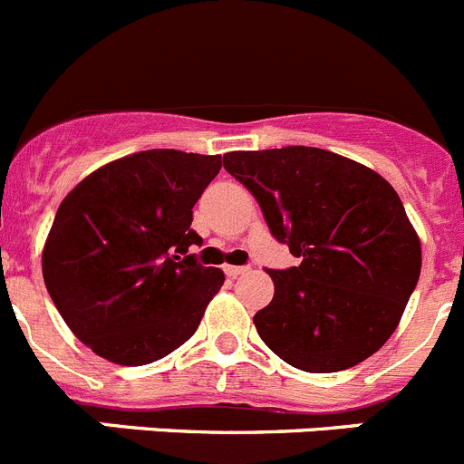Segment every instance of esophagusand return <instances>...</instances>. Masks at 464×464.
<instances>
[{"instance_id": "34e87169", "label": "esophagus", "mask_w": 464, "mask_h": 464, "mask_svg": "<svg viewBox=\"0 0 464 464\" xmlns=\"http://www.w3.org/2000/svg\"><path fill=\"white\" fill-rule=\"evenodd\" d=\"M223 271H225V274H227V276H229V278H237V276L246 274V271H248V269H246V266H235V265H225V266H223Z\"/></svg>"}]
</instances>
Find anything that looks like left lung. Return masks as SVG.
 <instances>
[{
    "mask_svg": "<svg viewBox=\"0 0 464 464\" xmlns=\"http://www.w3.org/2000/svg\"><path fill=\"white\" fill-rule=\"evenodd\" d=\"M223 165L301 260L266 269L274 299L253 317L266 347L305 372L347 371L375 354L420 274L419 237L393 186L315 147L232 151Z\"/></svg>",
    "mask_w": 464,
    "mask_h": 464,
    "instance_id": "1",
    "label": "left lung"
}]
</instances>
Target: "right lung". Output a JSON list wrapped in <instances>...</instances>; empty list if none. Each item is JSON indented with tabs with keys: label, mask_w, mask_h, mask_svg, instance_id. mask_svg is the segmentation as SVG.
<instances>
[{
	"label": "right lung",
	"mask_w": 464,
	"mask_h": 464,
	"mask_svg": "<svg viewBox=\"0 0 464 464\" xmlns=\"http://www.w3.org/2000/svg\"><path fill=\"white\" fill-rule=\"evenodd\" d=\"M220 156L149 149L112 160L59 204L44 248V280L84 345L119 365H144L198 331L225 274L190 246L193 207Z\"/></svg>",
	"instance_id": "obj_1"
}]
</instances>
